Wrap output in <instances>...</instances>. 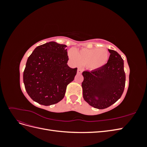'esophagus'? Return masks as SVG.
I'll return each mask as SVG.
<instances>
[{"mask_svg": "<svg viewBox=\"0 0 147 147\" xmlns=\"http://www.w3.org/2000/svg\"><path fill=\"white\" fill-rule=\"evenodd\" d=\"M77 73H78V74H81L82 73V70L78 69L77 70Z\"/></svg>", "mask_w": 147, "mask_h": 147, "instance_id": "34e87169", "label": "esophagus"}]
</instances>
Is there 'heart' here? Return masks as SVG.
I'll return each instance as SVG.
<instances>
[{
  "mask_svg": "<svg viewBox=\"0 0 147 147\" xmlns=\"http://www.w3.org/2000/svg\"><path fill=\"white\" fill-rule=\"evenodd\" d=\"M70 59L76 66L86 65L90 70H96L106 64L109 58V52L105 48H83L77 51L72 49L68 52Z\"/></svg>",
  "mask_w": 147,
  "mask_h": 147,
  "instance_id": "obj_1",
  "label": "heart"
}]
</instances>
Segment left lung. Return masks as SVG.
<instances>
[{
    "label": "left lung",
    "instance_id": "obj_1",
    "mask_svg": "<svg viewBox=\"0 0 147 147\" xmlns=\"http://www.w3.org/2000/svg\"><path fill=\"white\" fill-rule=\"evenodd\" d=\"M107 63L102 67L84 71L82 83L83 99L96 109H104L121 97L125 86L124 61L118 53L109 49Z\"/></svg>",
    "mask_w": 147,
    "mask_h": 147
}]
</instances>
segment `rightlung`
<instances>
[{"instance_id": "1", "label": "right lung", "mask_w": 147, "mask_h": 147, "mask_svg": "<svg viewBox=\"0 0 147 147\" xmlns=\"http://www.w3.org/2000/svg\"><path fill=\"white\" fill-rule=\"evenodd\" d=\"M66 47L50 42L35 48L28 57L23 82L28 95L39 104L48 106L61 101L77 74V68L67 65Z\"/></svg>"}]
</instances>
